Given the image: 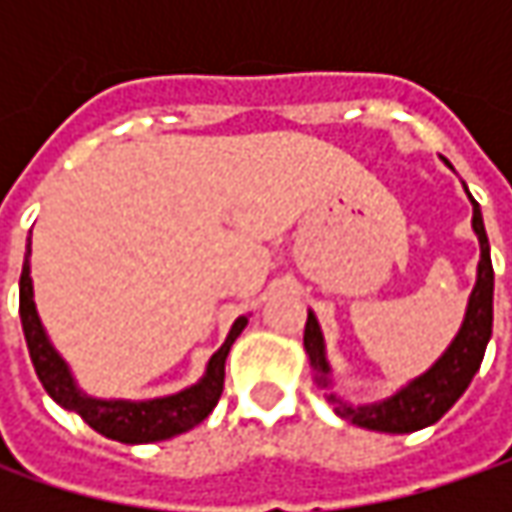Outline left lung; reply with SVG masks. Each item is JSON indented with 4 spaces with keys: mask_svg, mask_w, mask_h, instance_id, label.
Masks as SVG:
<instances>
[{
    "mask_svg": "<svg viewBox=\"0 0 512 512\" xmlns=\"http://www.w3.org/2000/svg\"><path fill=\"white\" fill-rule=\"evenodd\" d=\"M467 199L473 205V233L479 236V247H482L476 285H473V293L467 299V310H464V322L459 333L453 336V342L447 344V350L436 359V364L430 370H424L422 376H416L413 382L399 387L393 396H387L382 402L347 404L336 393H330L333 367L327 362L325 333L319 327L316 313L307 310L305 350L310 367H313V379L325 390V399L333 404V410L350 424L364 427V430H379V433H413V430L430 427L462 399V393L470 387L473 376L479 373L484 350H487L490 333H493V262H490V242L484 233L482 207L470 196V190H467Z\"/></svg>",
    "mask_w": 512,
    "mask_h": 512,
    "instance_id": "8db88e82",
    "label": "left lung"
}]
</instances>
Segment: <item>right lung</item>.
Segmentation results:
<instances>
[{
  "label": "right lung",
  "mask_w": 512,
  "mask_h": 512,
  "mask_svg": "<svg viewBox=\"0 0 512 512\" xmlns=\"http://www.w3.org/2000/svg\"><path fill=\"white\" fill-rule=\"evenodd\" d=\"M19 319H22V330H25L30 362L36 367V376H39L42 387L48 390L50 399L62 404L65 410L79 413L105 439L122 444L165 442V439H173L179 433L193 430L199 422H205L210 410L219 402V396H222V387H225L227 353L247 325V316H239L230 327L225 344L210 356L205 376L185 390H179V393L159 396V399H142V402L88 396L73 379L68 362L50 344L45 325L36 313L33 279H30V239L25 265H22V279H19Z\"/></svg>",
  "instance_id": "add662e5"
}]
</instances>
